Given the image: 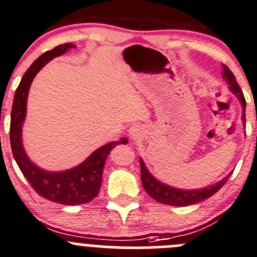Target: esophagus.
<instances>
[{
  "label": "esophagus",
  "instance_id": "1",
  "mask_svg": "<svg viewBox=\"0 0 257 257\" xmlns=\"http://www.w3.org/2000/svg\"><path fill=\"white\" fill-rule=\"evenodd\" d=\"M141 134H142V128L139 125H132L131 128H129V137H131L132 139L139 138Z\"/></svg>",
  "mask_w": 257,
  "mask_h": 257
}]
</instances>
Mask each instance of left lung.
I'll return each mask as SVG.
<instances>
[{
  "label": "left lung",
  "instance_id": "obj_1",
  "mask_svg": "<svg viewBox=\"0 0 257 257\" xmlns=\"http://www.w3.org/2000/svg\"><path fill=\"white\" fill-rule=\"evenodd\" d=\"M222 78L225 79L226 83L228 84V89L231 90V93L235 94L236 96L240 100L241 106H242V121L245 123V109H246V100L243 98L242 90L238 86L237 81H236L235 75L232 74V71L227 68L226 65H222ZM141 162V176H142V183H143L144 189L146 192L151 196L153 200H156L157 202L164 203V205L169 206H178V207H183V206L188 205H195V203L201 202L203 200H207L211 196H213L218 189H221V187L227 182L228 177L232 174V172L227 174L223 179L218 181L217 183L211 184V186L203 187V188L198 189H182V188H176V187L168 186V184L163 183V182L158 181L154 176H152L151 172L148 171V168L144 164L143 159L139 158Z\"/></svg>",
  "mask_w": 257,
  "mask_h": 257
}]
</instances>
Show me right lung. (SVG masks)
<instances>
[{
	"label": "right lung",
	"mask_w": 257,
	"mask_h": 257,
	"mask_svg": "<svg viewBox=\"0 0 257 257\" xmlns=\"http://www.w3.org/2000/svg\"><path fill=\"white\" fill-rule=\"evenodd\" d=\"M74 44H64L42 54L22 76L21 83L14 96L10 125V141L14 158L22 174L32 188L41 197L65 206H76L90 202L98 196L103 179V169L111 149L119 144H125L126 138L110 142L94 151L83 163L74 168L60 172H50L40 168L27 157L22 144V125L26 118L27 96L30 86L36 74L54 57L74 49Z\"/></svg>",
	"instance_id": "obj_1"
}]
</instances>
